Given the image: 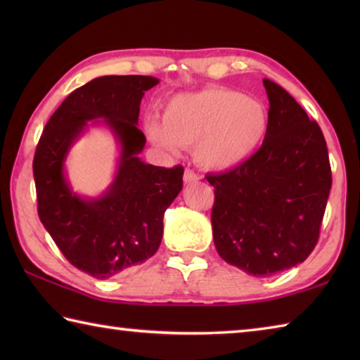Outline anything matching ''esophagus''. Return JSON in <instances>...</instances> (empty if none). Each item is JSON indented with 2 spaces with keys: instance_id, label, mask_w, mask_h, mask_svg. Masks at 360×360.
<instances>
[{
  "instance_id": "obj_1",
  "label": "esophagus",
  "mask_w": 360,
  "mask_h": 360,
  "mask_svg": "<svg viewBox=\"0 0 360 360\" xmlns=\"http://www.w3.org/2000/svg\"><path fill=\"white\" fill-rule=\"evenodd\" d=\"M198 181V174L193 172V169H186L184 172V182L186 184H193V182Z\"/></svg>"
}]
</instances>
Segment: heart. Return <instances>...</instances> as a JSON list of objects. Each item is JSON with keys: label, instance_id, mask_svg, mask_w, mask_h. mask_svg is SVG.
I'll return each mask as SVG.
<instances>
[{"label": "heart", "instance_id": "obj_1", "mask_svg": "<svg viewBox=\"0 0 360 360\" xmlns=\"http://www.w3.org/2000/svg\"><path fill=\"white\" fill-rule=\"evenodd\" d=\"M268 114L262 103L227 87L179 94L163 108L162 120L148 115L144 131L158 148L176 152L193 144L198 165L225 172L241 165L264 143Z\"/></svg>", "mask_w": 360, "mask_h": 360}]
</instances>
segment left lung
<instances>
[{"mask_svg":"<svg viewBox=\"0 0 360 360\" xmlns=\"http://www.w3.org/2000/svg\"><path fill=\"white\" fill-rule=\"evenodd\" d=\"M264 85L270 109L262 148L230 172L206 176L216 187L211 224L219 255L257 278L311 254L332 187L319 125L281 85Z\"/></svg>","mask_w":360,"mask_h":360,"instance_id":"obj_1","label":"left lung"}]
</instances>
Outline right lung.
<instances>
[{
  "mask_svg": "<svg viewBox=\"0 0 360 360\" xmlns=\"http://www.w3.org/2000/svg\"><path fill=\"white\" fill-rule=\"evenodd\" d=\"M157 84L152 76L92 79L52 114L34 152L41 222L71 265L96 279L119 275L157 252L163 214L182 191L181 165L154 167L138 157L146 144L139 105ZM90 120L109 128L121 149L115 179L100 198L76 194L64 173L69 149Z\"/></svg>",
  "mask_w": 360,
  "mask_h": 360,
  "instance_id": "right-lung-1",
  "label": "right lung"
}]
</instances>
